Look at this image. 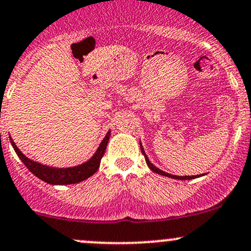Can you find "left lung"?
<instances>
[{"instance_id": "obj_1", "label": "left lung", "mask_w": 251, "mask_h": 251, "mask_svg": "<svg viewBox=\"0 0 251 251\" xmlns=\"http://www.w3.org/2000/svg\"><path fill=\"white\" fill-rule=\"evenodd\" d=\"M139 144H140V150H142V153H143V155H144V157H145V162H147L148 167L150 168V169L152 170L153 173H156V174H158V175H163V176H167V177H172V178H175V180H192V178H197V177H200V176H203V175H205V174H201V175H193V176H176V175L169 174V173H166V172H163V170L158 169V168L155 167V166H153L152 163H151V162H150V159H149V157L147 156V153H145V151H144V148H143L142 143L139 142Z\"/></svg>"}]
</instances>
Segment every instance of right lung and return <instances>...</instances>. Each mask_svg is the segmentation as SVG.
<instances>
[{"label": "right lung", "instance_id": "1", "mask_svg": "<svg viewBox=\"0 0 251 251\" xmlns=\"http://www.w3.org/2000/svg\"><path fill=\"white\" fill-rule=\"evenodd\" d=\"M109 137H111V131L107 132V134L104 136L102 142L100 143L99 148L96 149L94 155L90 157L87 162L78 164V166L69 168H56L38 163V162L33 161V159L25 156L24 153L19 150V148L16 147V144L14 143V140L10 136L9 140L13 149L15 150L16 155L19 156V158L23 161L25 166L28 168L29 172H31L33 175L37 176L38 178H40L44 182H48L50 184H73L87 180L88 177H90V176L94 175L95 173L98 172L99 167H100L101 158H102V156L104 155L107 144H108Z\"/></svg>", "mask_w": 251, "mask_h": 251}]
</instances>
